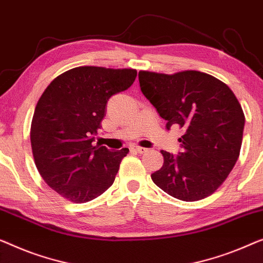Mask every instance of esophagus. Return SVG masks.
I'll use <instances>...</instances> for the list:
<instances>
[{
	"label": "esophagus",
	"mask_w": 263,
	"mask_h": 263,
	"mask_svg": "<svg viewBox=\"0 0 263 263\" xmlns=\"http://www.w3.org/2000/svg\"><path fill=\"white\" fill-rule=\"evenodd\" d=\"M130 149H132V152H134V153H139V154H143V153H146V152L148 151L147 148L140 147V146H133Z\"/></svg>",
	"instance_id": "1"
}]
</instances>
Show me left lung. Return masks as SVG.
Wrapping results in <instances>:
<instances>
[{"label": "left lung", "mask_w": 263, "mask_h": 263, "mask_svg": "<svg viewBox=\"0 0 263 263\" xmlns=\"http://www.w3.org/2000/svg\"><path fill=\"white\" fill-rule=\"evenodd\" d=\"M140 87L166 128L179 127L182 152L161 151L163 165L154 184L177 199L196 201L212 195L234 168L241 151L245 114L230 87L199 71L173 74L139 72Z\"/></svg>", "instance_id": "left-lung-1"}]
</instances>
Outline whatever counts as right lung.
<instances>
[{
    "instance_id": "right-lung-1",
    "label": "right lung",
    "mask_w": 263,
    "mask_h": 263,
    "mask_svg": "<svg viewBox=\"0 0 263 263\" xmlns=\"http://www.w3.org/2000/svg\"><path fill=\"white\" fill-rule=\"evenodd\" d=\"M134 68L79 66L53 79L34 110L30 144L45 182L72 203H86L112 185L128 148L93 146L112 95L134 83Z\"/></svg>"
}]
</instances>
